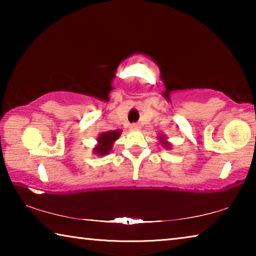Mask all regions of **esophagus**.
<instances>
[{"mask_svg":"<svg viewBox=\"0 0 256 256\" xmlns=\"http://www.w3.org/2000/svg\"><path fill=\"white\" fill-rule=\"evenodd\" d=\"M130 128H131L132 130H140V125H138V124H131V126H130Z\"/></svg>","mask_w":256,"mask_h":256,"instance_id":"obj_1","label":"esophagus"}]
</instances>
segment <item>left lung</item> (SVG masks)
I'll list each match as a JSON object with an SVG mask.
<instances>
[{
    "label": "left lung",
    "mask_w": 256,
    "mask_h": 256,
    "mask_svg": "<svg viewBox=\"0 0 256 256\" xmlns=\"http://www.w3.org/2000/svg\"><path fill=\"white\" fill-rule=\"evenodd\" d=\"M158 140H159V142H160V144L164 146V149H170V148H172L170 142L167 141L166 136H162V134H160V136H158Z\"/></svg>",
    "instance_id": "obj_1"
}]
</instances>
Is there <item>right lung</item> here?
I'll return each instance as SVG.
<instances>
[{
	"label": "right lung",
	"instance_id": "right-lung-1",
	"mask_svg": "<svg viewBox=\"0 0 256 256\" xmlns=\"http://www.w3.org/2000/svg\"><path fill=\"white\" fill-rule=\"evenodd\" d=\"M122 134L120 130H114V131H106L99 133L97 136V144L92 149V152L96 156H106L112 151V146L115 141L118 140V138Z\"/></svg>",
	"mask_w": 256,
	"mask_h": 256
}]
</instances>
